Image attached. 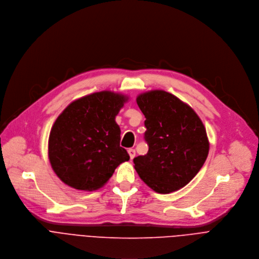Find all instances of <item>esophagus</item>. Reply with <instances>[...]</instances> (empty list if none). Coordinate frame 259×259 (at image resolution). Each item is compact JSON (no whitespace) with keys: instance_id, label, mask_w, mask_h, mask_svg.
I'll use <instances>...</instances> for the list:
<instances>
[{"instance_id":"34e87169","label":"esophagus","mask_w":259,"mask_h":259,"mask_svg":"<svg viewBox=\"0 0 259 259\" xmlns=\"http://www.w3.org/2000/svg\"><path fill=\"white\" fill-rule=\"evenodd\" d=\"M127 152H128V155H130L131 159H134L135 156H136V151H135V149H128Z\"/></svg>"}]
</instances>
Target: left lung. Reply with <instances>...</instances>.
Instances as JSON below:
<instances>
[{
	"instance_id": "1",
	"label": "left lung",
	"mask_w": 259,
	"mask_h": 259,
	"mask_svg": "<svg viewBox=\"0 0 259 259\" xmlns=\"http://www.w3.org/2000/svg\"><path fill=\"white\" fill-rule=\"evenodd\" d=\"M137 103L146 117L149 150L134 159L135 168L155 192H175L193 180L207 158L205 127L189 105L167 92L142 94Z\"/></svg>"
}]
</instances>
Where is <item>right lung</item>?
<instances>
[{"mask_svg":"<svg viewBox=\"0 0 259 259\" xmlns=\"http://www.w3.org/2000/svg\"><path fill=\"white\" fill-rule=\"evenodd\" d=\"M126 97L104 91L82 97L58 116L49 137L52 168L66 185L97 190L130 159L115 122Z\"/></svg>","mask_w":259,"mask_h":259,"instance_id":"obj_1","label":"right lung"}]
</instances>
